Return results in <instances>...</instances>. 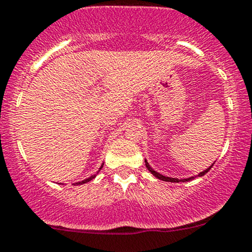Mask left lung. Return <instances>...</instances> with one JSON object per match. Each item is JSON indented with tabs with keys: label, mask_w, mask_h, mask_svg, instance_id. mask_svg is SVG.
<instances>
[{
	"label": "left lung",
	"mask_w": 252,
	"mask_h": 252,
	"mask_svg": "<svg viewBox=\"0 0 252 252\" xmlns=\"http://www.w3.org/2000/svg\"><path fill=\"white\" fill-rule=\"evenodd\" d=\"M145 163H146V168L148 169V170H150L151 173L155 175L156 177H158V179H159V180H163V181H168V182H180V181H181V182H185V181H190V180H192V179H194V177H189V179H181V180H179V179H173V177H166V176H164V175H160L159 173H157V171L153 170V169L150 166V164L147 163V160H145ZM213 165H214V164H213ZM213 165H211V166H213ZM211 166H210V168L206 169V170L202 171V173H200V174H198V176H203V175H205L206 173H208L209 170H210Z\"/></svg>",
	"instance_id": "1"
}]
</instances>
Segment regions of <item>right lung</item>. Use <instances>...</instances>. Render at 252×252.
I'll list each match as a JSON object with an SVG mask.
<instances>
[{"mask_svg": "<svg viewBox=\"0 0 252 252\" xmlns=\"http://www.w3.org/2000/svg\"><path fill=\"white\" fill-rule=\"evenodd\" d=\"M101 168H102V166H101ZM101 168H100V169H99V171H100V170H101ZM93 179H94V176H91V177H89V179H86V180H83V181H81V182H77V184H76V185H81V184H86V182H88V181H91V180H93Z\"/></svg>", "mask_w": 252, "mask_h": 252, "instance_id": "add662e5", "label": "right lung"}]
</instances>
